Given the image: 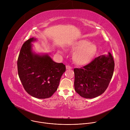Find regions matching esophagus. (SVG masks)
<instances>
[{"instance_id":"34e87169","label":"esophagus","mask_w":130,"mask_h":130,"mask_svg":"<svg viewBox=\"0 0 130 130\" xmlns=\"http://www.w3.org/2000/svg\"><path fill=\"white\" fill-rule=\"evenodd\" d=\"M66 69H72V67L71 66H70L69 65H66Z\"/></svg>"}]
</instances>
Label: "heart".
Wrapping results in <instances>:
<instances>
[{"label": "heart", "mask_w": 130, "mask_h": 130, "mask_svg": "<svg viewBox=\"0 0 130 130\" xmlns=\"http://www.w3.org/2000/svg\"><path fill=\"white\" fill-rule=\"evenodd\" d=\"M71 49L76 51L73 55V60L79 65H85L89 64L94 58L97 52L96 44L89 43L86 40H80L74 43Z\"/></svg>", "instance_id": "1"}]
</instances>
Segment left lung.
<instances>
[{
    "label": "left lung",
    "instance_id": "obj_1",
    "mask_svg": "<svg viewBox=\"0 0 130 130\" xmlns=\"http://www.w3.org/2000/svg\"><path fill=\"white\" fill-rule=\"evenodd\" d=\"M115 63L110 53L96 58L89 64L73 69L75 89L81 97L96 98L105 91L112 79Z\"/></svg>",
    "mask_w": 130,
    "mask_h": 130
}]
</instances>
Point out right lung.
I'll return each mask as SVG.
<instances>
[{
    "mask_svg": "<svg viewBox=\"0 0 130 130\" xmlns=\"http://www.w3.org/2000/svg\"><path fill=\"white\" fill-rule=\"evenodd\" d=\"M32 38L23 45L17 60L18 73L25 90L31 96L45 99L58 89L66 70L63 63L54 62L48 54H37L32 50Z\"/></svg>",
    "mask_w": 130,
    "mask_h": 130,
    "instance_id": "add662e5",
    "label": "right lung"
}]
</instances>
